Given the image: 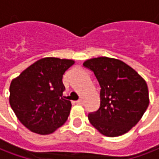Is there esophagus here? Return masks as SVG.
<instances>
[{"instance_id":"obj_1","label":"esophagus","mask_w":159,"mask_h":159,"mask_svg":"<svg viewBox=\"0 0 159 159\" xmlns=\"http://www.w3.org/2000/svg\"><path fill=\"white\" fill-rule=\"evenodd\" d=\"M76 103H78V104H82L83 101L81 99H80V100H78V101L76 102Z\"/></svg>"}]
</instances>
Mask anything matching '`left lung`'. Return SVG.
<instances>
[{
  "label": "left lung",
  "instance_id": "obj_1",
  "mask_svg": "<svg viewBox=\"0 0 159 159\" xmlns=\"http://www.w3.org/2000/svg\"><path fill=\"white\" fill-rule=\"evenodd\" d=\"M83 65L94 71L101 87L100 108L89 114L91 125L109 137L131 130L149 106L147 83L137 71L123 61L99 57Z\"/></svg>",
  "mask_w": 159,
  "mask_h": 159
}]
</instances>
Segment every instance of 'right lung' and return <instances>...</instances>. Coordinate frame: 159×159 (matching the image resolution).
I'll list each match as a JSON object with an SVG mask.
<instances>
[{"instance_id": "right-lung-1", "label": "right lung", "mask_w": 159, "mask_h": 159, "mask_svg": "<svg viewBox=\"0 0 159 159\" xmlns=\"http://www.w3.org/2000/svg\"><path fill=\"white\" fill-rule=\"evenodd\" d=\"M74 63L72 59L41 58L12 80L9 104L30 131L49 134L67 120L71 102L64 96L62 79Z\"/></svg>"}]
</instances>
